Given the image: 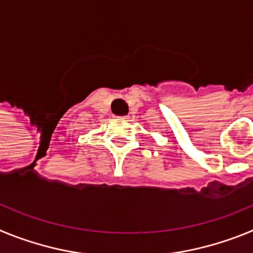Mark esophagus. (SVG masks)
Returning <instances> with one entry per match:
<instances>
[{
  "instance_id": "1",
  "label": "esophagus",
  "mask_w": 253,
  "mask_h": 253,
  "mask_svg": "<svg viewBox=\"0 0 253 253\" xmlns=\"http://www.w3.org/2000/svg\"><path fill=\"white\" fill-rule=\"evenodd\" d=\"M119 119H122V120H128L129 118H128V116H120Z\"/></svg>"
}]
</instances>
